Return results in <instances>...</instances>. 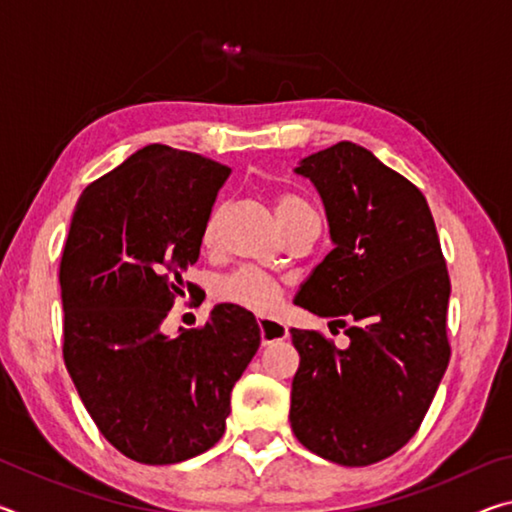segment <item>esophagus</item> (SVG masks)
Instances as JSON below:
<instances>
[{
  "label": "esophagus",
  "instance_id": "34e87169",
  "mask_svg": "<svg viewBox=\"0 0 512 512\" xmlns=\"http://www.w3.org/2000/svg\"><path fill=\"white\" fill-rule=\"evenodd\" d=\"M259 336H262V345H271L275 341H284L289 336V329L280 320L273 318H259Z\"/></svg>",
  "mask_w": 512,
  "mask_h": 512
}]
</instances>
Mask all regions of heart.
<instances>
[{
	"mask_svg": "<svg viewBox=\"0 0 512 512\" xmlns=\"http://www.w3.org/2000/svg\"><path fill=\"white\" fill-rule=\"evenodd\" d=\"M273 210H275L277 223H280V228L284 230L293 219H296V216L311 210V207L298 196L280 194L275 198ZM221 219H223L221 207H216V210H212L210 216H207L201 232L203 246L212 248L216 244V239H219V230H221ZM214 293L219 300L232 302V305L255 311V314H273V311L280 309L284 302L282 284L273 280L271 275L255 271V268H239V271L221 277V280L216 282Z\"/></svg>",
	"mask_w": 512,
	"mask_h": 512,
	"instance_id": "1",
	"label": "heart"
}]
</instances>
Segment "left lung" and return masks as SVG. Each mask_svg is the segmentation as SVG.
Masks as SVG:
<instances>
[{"mask_svg": "<svg viewBox=\"0 0 512 512\" xmlns=\"http://www.w3.org/2000/svg\"><path fill=\"white\" fill-rule=\"evenodd\" d=\"M296 173L323 198L334 248L293 302L350 345L291 329V429L327 461L372 465L413 438L447 370V264L427 198L368 149L339 142Z\"/></svg>", "mask_w": 512, "mask_h": 512, "instance_id": "8db88e82", "label": "left lung"}]
</instances>
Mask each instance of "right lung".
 Listing matches in <instances>:
<instances>
[{
	"instance_id": "right-lung-1",
	"label": "right lung",
	"mask_w": 512,
	"mask_h": 512,
	"mask_svg": "<svg viewBox=\"0 0 512 512\" xmlns=\"http://www.w3.org/2000/svg\"><path fill=\"white\" fill-rule=\"evenodd\" d=\"M230 167L149 144L85 187L60 257L63 359L103 438L146 465L187 461L225 431L259 325L221 302L203 327L162 329Z\"/></svg>"
}]
</instances>
